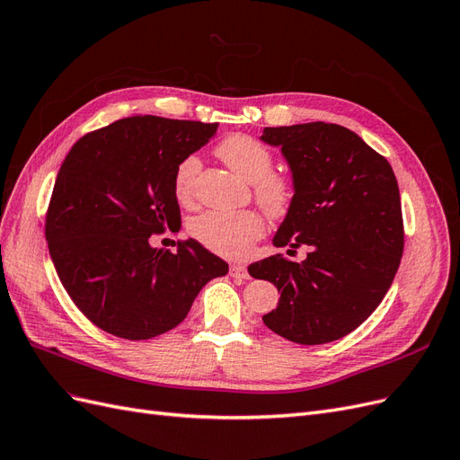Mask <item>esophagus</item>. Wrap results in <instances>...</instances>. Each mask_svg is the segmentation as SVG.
I'll list each match as a JSON object with an SVG mask.
<instances>
[{
    "instance_id": "34e87169",
    "label": "esophagus",
    "mask_w": 460,
    "mask_h": 460,
    "mask_svg": "<svg viewBox=\"0 0 460 460\" xmlns=\"http://www.w3.org/2000/svg\"><path fill=\"white\" fill-rule=\"evenodd\" d=\"M230 276L232 278H240V280H245V278H249V272H247V269L243 267V264H232V267H230Z\"/></svg>"
}]
</instances>
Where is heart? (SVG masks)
Masks as SVG:
<instances>
[{
    "instance_id": "1",
    "label": "heart",
    "mask_w": 460,
    "mask_h": 460,
    "mask_svg": "<svg viewBox=\"0 0 460 460\" xmlns=\"http://www.w3.org/2000/svg\"><path fill=\"white\" fill-rule=\"evenodd\" d=\"M217 155L230 169L253 184L255 201L269 217H284L294 201L296 186L284 172H274L272 151L247 134H232L222 140ZM201 169L198 155H188L174 171V193L178 201L190 203L196 196ZM193 238L213 253L228 259H243L264 232V222L255 211H207L190 225Z\"/></svg>"
}]
</instances>
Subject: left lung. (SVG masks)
I'll return each mask as SVG.
<instances>
[{
  "label": "left lung",
  "instance_id": "obj_1",
  "mask_svg": "<svg viewBox=\"0 0 460 460\" xmlns=\"http://www.w3.org/2000/svg\"><path fill=\"white\" fill-rule=\"evenodd\" d=\"M282 147L294 176V201L272 243L282 253L249 264V274L278 288V307L262 316L278 336L301 345L336 341L382 303L399 269L402 232L392 164L349 128L328 122L264 128Z\"/></svg>",
  "mask_w": 460,
  "mask_h": 460
}]
</instances>
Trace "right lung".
Returning <instances> with one entry per match:
<instances>
[{
	"instance_id": "right-lung-1",
	"label": "right lung",
	"mask_w": 460,
	"mask_h": 460,
	"mask_svg": "<svg viewBox=\"0 0 460 460\" xmlns=\"http://www.w3.org/2000/svg\"><path fill=\"white\" fill-rule=\"evenodd\" d=\"M218 124L128 117L88 132L68 151L46 215L59 280L90 323L117 338L149 340L178 326L201 288L228 264L196 242L151 247L182 225L178 163Z\"/></svg>"
}]
</instances>
